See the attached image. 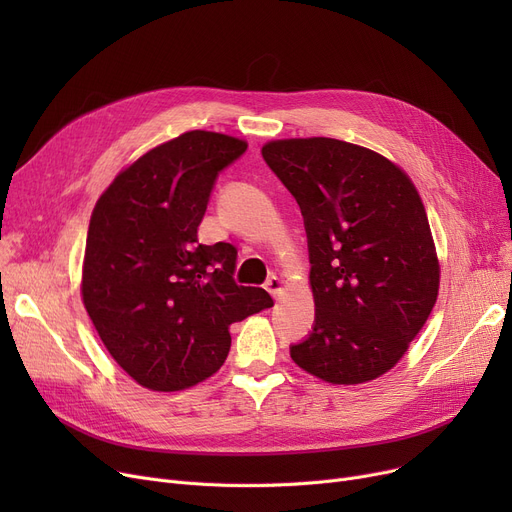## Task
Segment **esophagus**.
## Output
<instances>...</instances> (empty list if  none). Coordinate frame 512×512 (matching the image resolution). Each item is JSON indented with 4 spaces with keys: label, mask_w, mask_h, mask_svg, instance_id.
<instances>
[{
    "label": "esophagus",
    "mask_w": 512,
    "mask_h": 512,
    "mask_svg": "<svg viewBox=\"0 0 512 512\" xmlns=\"http://www.w3.org/2000/svg\"><path fill=\"white\" fill-rule=\"evenodd\" d=\"M265 290L272 294L274 299H280L284 294V282L278 278V276H270L265 280Z\"/></svg>",
    "instance_id": "esophagus-1"
}]
</instances>
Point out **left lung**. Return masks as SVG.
Segmentation results:
<instances>
[{"label":"left lung","instance_id":"left-lung-1","mask_svg":"<svg viewBox=\"0 0 512 512\" xmlns=\"http://www.w3.org/2000/svg\"><path fill=\"white\" fill-rule=\"evenodd\" d=\"M265 164L297 199L315 321L290 357L330 384L380 378L432 313L440 265L417 188L392 161L338 139L272 141Z\"/></svg>","mask_w":512,"mask_h":512}]
</instances>
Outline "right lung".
I'll list each match as a JSON object with an SVG mask.
<instances>
[{"label": "right lung", "mask_w": 512, "mask_h": 512, "mask_svg": "<svg viewBox=\"0 0 512 512\" xmlns=\"http://www.w3.org/2000/svg\"><path fill=\"white\" fill-rule=\"evenodd\" d=\"M247 143L191 130L145 153L97 201L85 249L83 301L116 363L141 386L203 382L230 351V324L274 301L238 286L230 242L201 245L220 172Z\"/></svg>", "instance_id": "obj_1"}]
</instances>
